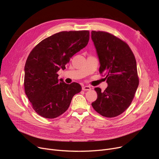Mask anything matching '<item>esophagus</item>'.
I'll use <instances>...</instances> for the list:
<instances>
[{"label": "esophagus", "instance_id": "esophagus-1", "mask_svg": "<svg viewBox=\"0 0 159 159\" xmlns=\"http://www.w3.org/2000/svg\"><path fill=\"white\" fill-rule=\"evenodd\" d=\"M82 89L83 91H89L91 89V88L89 86H83Z\"/></svg>", "mask_w": 159, "mask_h": 159}]
</instances>
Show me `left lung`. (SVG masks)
I'll list each match as a JSON object with an SVG mask.
<instances>
[{
  "label": "left lung",
  "instance_id": "8db88e82",
  "mask_svg": "<svg viewBox=\"0 0 159 159\" xmlns=\"http://www.w3.org/2000/svg\"><path fill=\"white\" fill-rule=\"evenodd\" d=\"M99 58V72L106 76L108 86L104 91L95 88L97 98L93 109L103 116L112 118L122 114L130 106L139 86L137 62L126 42L101 31H91Z\"/></svg>",
  "mask_w": 159,
  "mask_h": 159
}]
</instances>
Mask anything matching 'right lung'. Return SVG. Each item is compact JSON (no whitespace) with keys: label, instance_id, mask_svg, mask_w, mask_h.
I'll return each mask as SVG.
<instances>
[{"label":"right lung","instance_id":"add662e5","mask_svg":"<svg viewBox=\"0 0 159 159\" xmlns=\"http://www.w3.org/2000/svg\"><path fill=\"white\" fill-rule=\"evenodd\" d=\"M89 39L88 30L61 31L44 39L31 50L24 67V91L40 116L58 117L68 109L73 97L81 91L78 83L67 84L58 80L57 72L66 68Z\"/></svg>","mask_w":159,"mask_h":159}]
</instances>
